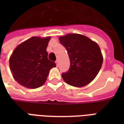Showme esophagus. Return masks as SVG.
Masks as SVG:
<instances>
[{
    "label": "esophagus",
    "instance_id": "1",
    "mask_svg": "<svg viewBox=\"0 0 124 124\" xmlns=\"http://www.w3.org/2000/svg\"><path fill=\"white\" fill-rule=\"evenodd\" d=\"M56 64L57 66H58V65H59V62H58V60L56 61Z\"/></svg>",
    "mask_w": 124,
    "mask_h": 124
}]
</instances>
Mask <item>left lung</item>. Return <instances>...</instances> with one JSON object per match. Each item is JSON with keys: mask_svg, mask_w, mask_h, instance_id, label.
I'll return each instance as SVG.
<instances>
[{"mask_svg": "<svg viewBox=\"0 0 124 124\" xmlns=\"http://www.w3.org/2000/svg\"><path fill=\"white\" fill-rule=\"evenodd\" d=\"M60 44L66 49L70 66L62 77L66 83L82 87L96 78L103 62L99 46L85 36L69 34L59 38Z\"/></svg>", "mask_w": 124, "mask_h": 124, "instance_id": "obj_1", "label": "left lung"}]
</instances>
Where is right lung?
<instances>
[{"mask_svg":"<svg viewBox=\"0 0 124 124\" xmlns=\"http://www.w3.org/2000/svg\"><path fill=\"white\" fill-rule=\"evenodd\" d=\"M50 38L32 37L15 49L9 60L12 76L20 85L37 88L45 83L50 70L56 66L48 58L46 48Z\"/></svg>","mask_w":124,"mask_h":124,"instance_id":"add662e5","label":"right lung"}]
</instances>
